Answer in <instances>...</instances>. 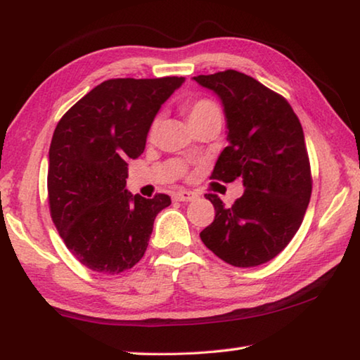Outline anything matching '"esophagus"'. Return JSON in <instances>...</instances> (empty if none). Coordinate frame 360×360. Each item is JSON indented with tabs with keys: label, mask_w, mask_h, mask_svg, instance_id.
Returning a JSON list of instances; mask_svg holds the SVG:
<instances>
[{
	"label": "esophagus",
	"mask_w": 360,
	"mask_h": 360,
	"mask_svg": "<svg viewBox=\"0 0 360 360\" xmlns=\"http://www.w3.org/2000/svg\"><path fill=\"white\" fill-rule=\"evenodd\" d=\"M195 197H197V195L188 191H179L173 193V200H176V202H192Z\"/></svg>",
	"instance_id": "esophagus-1"
}]
</instances>
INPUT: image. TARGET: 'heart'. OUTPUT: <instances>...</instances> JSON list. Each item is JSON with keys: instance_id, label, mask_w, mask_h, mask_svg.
<instances>
[{"instance_id": "b5f03b06", "label": "heart", "mask_w": 360, "mask_h": 360, "mask_svg": "<svg viewBox=\"0 0 360 360\" xmlns=\"http://www.w3.org/2000/svg\"><path fill=\"white\" fill-rule=\"evenodd\" d=\"M216 115H221V114H219L217 106L210 100H197L188 106V122L216 117ZM155 129H157V122H154V125H152V131H155Z\"/></svg>"}]
</instances>
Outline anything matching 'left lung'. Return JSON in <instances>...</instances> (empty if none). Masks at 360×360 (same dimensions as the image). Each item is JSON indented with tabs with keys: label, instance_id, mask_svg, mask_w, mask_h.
Listing matches in <instances>:
<instances>
[{
	"label": "left lung",
	"instance_id": "8db88e82",
	"mask_svg": "<svg viewBox=\"0 0 360 360\" xmlns=\"http://www.w3.org/2000/svg\"><path fill=\"white\" fill-rule=\"evenodd\" d=\"M193 81L217 95L227 127L229 144L211 178H241L245 187L233 206L206 195L216 217L200 238L233 266L266 264L294 238L311 197L302 124L281 95L243 72L227 70Z\"/></svg>",
	"mask_w": 360,
	"mask_h": 360
}]
</instances>
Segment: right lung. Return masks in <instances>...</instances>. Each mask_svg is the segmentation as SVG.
I'll use <instances>...</instances> for the list:
<instances>
[{
  "label": "right lung",
  "instance_id": "1",
  "mask_svg": "<svg viewBox=\"0 0 360 360\" xmlns=\"http://www.w3.org/2000/svg\"><path fill=\"white\" fill-rule=\"evenodd\" d=\"M184 77L109 79L82 96L53 131L47 191L51 216L72 255L101 275L136 265L158 212L172 198L125 188L163 103Z\"/></svg>",
  "mask_w": 360,
  "mask_h": 360
}]
</instances>
